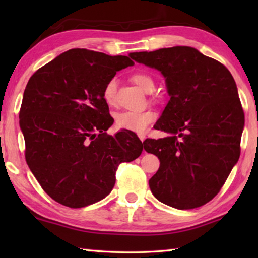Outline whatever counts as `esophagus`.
<instances>
[{
    "mask_svg": "<svg viewBox=\"0 0 258 258\" xmlns=\"http://www.w3.org/2000/svg\"><path fill=\"white\" fill-rule=\"evenodd\" d=\"M139 139L143 142L146 140V134H139Z\"/></svg>",
    "mask_w": 258,
    "mask_h": 258,
    "instance_id": "34e87169",
    "label": "esophagus"
}]
</instances>
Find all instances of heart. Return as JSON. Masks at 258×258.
<instances>
[{"label":"heart","mask_w":258,"mask_h":258,"mask_svg":"<svg viewBox=\"0 0 258 258\" xmlns=\"http://www.w3.org/2000/svg\"><path fill=\"white\" fill-rule=\"evenodd\" d=\"M132 81L137 84L140 89L145 92H151L154 90V81L147 74H134ZM103 99L109 106L115 103L116 98V81L110 80L103 89ZM156 112L151 109L146 110H127L121 111L115 115V123L118 128L132 131V132L142 133L148 128L152 121L156 119Z\"/></svg>","instance_id":"b5f03b06"}]
</instances>
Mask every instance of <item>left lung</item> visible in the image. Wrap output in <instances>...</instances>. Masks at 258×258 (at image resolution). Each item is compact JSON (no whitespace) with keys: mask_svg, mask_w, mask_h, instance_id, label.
<instances>
[{"mask_svg":"<svg viewBox=\"0 0 258 258\" xmlns=\"http://www.w3.org/2000/svg\"><path fill=\"white\" fill-rule=\"evenodd\" d=\"M128 55L159 71L169 95L155 125L169 135L143 142L160 161L149 180L152 195L177 209L203 206L220 192L240 156L244 115L233 77L190 46Z\"/></svg>","mask_w":258,"mask_h":258,"instance_id":"obj_1","label":"left lung"}]
</instances>
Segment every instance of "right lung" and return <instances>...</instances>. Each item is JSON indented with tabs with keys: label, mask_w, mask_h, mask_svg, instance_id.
I'll return each mask as SVG.
<instances>
[{
	"label": "right lung",
	"mask_w": 258,
	"mask_h": 258,
	"mask_svg": "<svg viewBox=\"0 0 258 258\" xmlns=\"http://www.w3.org/2000/svg\"><path fill=\"white\" fill-rule=\"evenodd\" d=\"M133 64L126 55L72 49L29 78L19 112L25 157L56 203L81 208L103 199L118 165L141 155L133 132L106 133L113 119L102 95L116 73Z\"/></svg>",
	"instance_id": "add662e5"
}]
</instances>
